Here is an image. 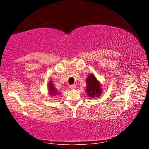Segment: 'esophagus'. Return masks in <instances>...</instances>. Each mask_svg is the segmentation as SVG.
<instances>
[{"label":"esophagus","mask_w":149,"mask_h":149,"mask_svg":"<svg viewBox=\"0 0 149 149\" xmlns=\"http://www.w3.org/2000/svg\"><path fill=\"white\" fill-rule=\"evenodd\" d=\"M76 85H75V84L71 85H70V88H71V89H72V90H73V89H75V88H76Z\"/></svg>","instance_id":"esophagus-1"}]
</instances>
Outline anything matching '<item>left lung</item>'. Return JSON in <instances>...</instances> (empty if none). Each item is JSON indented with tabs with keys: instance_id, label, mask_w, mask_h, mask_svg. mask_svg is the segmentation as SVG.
I'll use <instances>...</instances> for the list:
<instances>
[{
	"instance_id": "8db88e82",
	"label": "left lung",
	"mask_w": 149,
	"mask_h": 149,
	"mask_svg": "<svg viewBox=\"0 0 149 149\" xmlns=\"http://www.w3.org/2000/svg\"><path fill=\"white\" fill-rule=\"evenodd\" d=\"M86 91L88 96L91 98L99 97L102 93V88L100 83L97 80L94 75L90 74L86 79Z\"/></svg>"
}]
</instances>
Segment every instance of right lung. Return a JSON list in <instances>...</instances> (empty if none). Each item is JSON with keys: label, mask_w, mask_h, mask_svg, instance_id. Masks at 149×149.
<instances>
[{"label": "right lung", "mask_w": 149, "mask_h": 149, "mask_svg": "<svg viewBox=\"0 0 149 149\" xmlns=\"http://www.w3.org/2000/svg\"><path fill=\"white\" fill-rule=\"evenodd\" d=\"M48 89H49V94H50L51 95H56V94H57V92L56 90H57V89H55L54 88V86H53V84L52 82H49V84H48Z\"/></svg>", "instance_id": "add662e5"}]
</instances>
